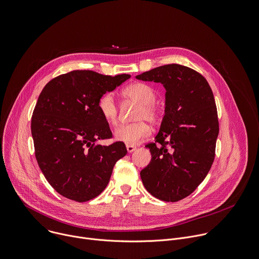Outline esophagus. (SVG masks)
<instances>
[{"instance_id":"1","label":"esophagus","mask_w":259,"mask_h":259,"mask_svg":"<svg viewBox=\"0 0 259 259\" xmlns=\"http://www.w3.org/2000/svg\"><path fill=\"white\" fill-rule=\"evenodd\" d=\"M126 149H127V152H128V153H132V152H134V151H135V149H136V146H134V145H129V144H127V145H126Z\"/></svg>"}]
</instances>
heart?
<instances>
[{"label":"heart","instance_id":"1","mask_svg":"<svg viewBox=\"0 0 259 259\" xmlns=\"http://www.w3.org/2000/svg\"><path fill=\"white\" fill-rule=\"evenodd\" d=\"M122 94L125 99L138 103L133 116V121L136 122L118 127L114 136L117 141L134 145L150 136L151 127L146 121L155 124L160 120V110L155 104L157 95L150 85L144 83L131 84L123 90ZM97 108L100 116L107 124L110 126L117 125L118 106L112 93H104L99 98Z\"/></svg>","mask_w":259,"mask_h":259}]
</instances>
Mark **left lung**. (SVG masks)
I'll list each match as a JSON object with an SVG mask.
<instances>
[{
  "label": "left lung",
  "instance_id": "left-lung-1",
  "mask_svg": "<svg viewBox=\"0 0 259 259\" xmlns=\"http://www.w3.org/2000/svg\"><path fill=\"white\" fill-rule=\"evenodd\" d=\"M166 89L165 115L156 142L146 144L152 160L140 172L146 191L159 200L190 196L207 176L219 132L213 92L198 71L166 64L136 76Z\"/></svg>",
  "mask_w": 259,
  "mask_h": 259
}]
</instances>
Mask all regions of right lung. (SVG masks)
Instances as JSON below:
<instances>
[{
	"instance_id": "1",
	"label": "right lung",
	"mask_w": 259,
	"mask_h": 259,
	"mask_svg": "<svg viewBox=\"0 0 259 259\" xmlns=\"http://www.w3.org/2000/svg\"><path fill=\"white\" fill-rule=\"evenodd\" d=\"M131 76L72 70L42 90L31 117L34 155L47 181L61 196L77 202L94 199L106 188L115 164L126 156L123 142L112 138L97 102Z\"/></svg>"
}]
</instances>
